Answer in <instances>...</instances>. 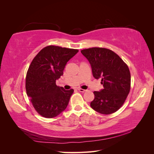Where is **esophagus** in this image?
Wrapping results in <instances>:
<instances>
[{
	"label": "esophagus",
	"instance_id": "esophagus-1",
	"mask_svg": "<svg viewBox=\"0 0 154 154\" xmlns=\"http://www.w3.org/2000/svg\"><path fill=\"white\" fill-rule=\"evenodd\" d=\"M78 90L81 92H85V91H87V90H85V89H83V88H78Z\"/></svg>",
	"mask_w": 154,
	"mask_h": 154
}]
</instances>
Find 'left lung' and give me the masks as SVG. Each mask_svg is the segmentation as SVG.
Instances as JSON below:
<instances>
[{"label":"left lung","mask_w":154,"mask_h":154,"mask_svg":"<svg viewBox=\"0 0 154 154\" xmlns=\"http://www.w3.org/2000/svg\"><path fill=\"white\" fill-rule=\"evenodd\" d=\"M92 67L93 76L101 78L103 89L94 91L91 106L102 114L109 115L118 110L130 90L131 76L128 67L114 51L103 48L81 51Z\"/></svg>","instance_id":"left-lung-1"}]
</instances>
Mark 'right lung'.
I'll use <instances>...</instances> for the list:
<instances>
[{
  "label": "right lung",
  "mask_w": 154,
  "mask_h": 154,
  "mask_svg": "<svg viewBox=\"0 0 154 154\" xmlns=\"http://www.w3.org/2000/svg\"><path fill=\"white\" fill-rule=\"evenodd\" d=\"M78 52V49L48 45L32 60L26 77V93L42 117L54 118L67 108L74 90L57 86L56 80L63 75L67 62Z\"/></svg>",
  "instance_id": "add662e5"
}]
</instances>
